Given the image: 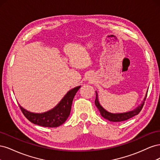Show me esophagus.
Wrapping results in <instances>:
<instances>
[{
  "mask_svg": "<svg viewBox=\"0 0 160 160\" xmlns=\"http://www.w3.org/2000/svg\"><path fill=\"white\" fill-rule=\"evenodd\" d=\"M91 77H92V75H89V77H88V80H89V81H91V80L92 79Z\"/></svg>",
  "mask_w": 160,
  "mask_h": 160,
  "instance_id": "esophagus-1",
  "label": "esophagus"
}]
</instances>
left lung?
<instances>
[{"label":"left lung","instance_id":"left-lung-1","mask_svg":"<svg viewBox=\"0 0 160 160\" xmlns=\"http://www.w3.org/2000/svg\"><path fill=\"white\" fill-rule=\"evenodd\" d=\"M95 93H96V98H95V104L96 105V107L98 108L99 111H100L101 115L102 116L103 118H104L105 119L110 121V122H123V121L128 120L130 118H133V116L138 115L140 112V111H141V110L143 108V106L144 105L145 100H146V99L148 91H147V93H146V96H145L142 103L140 105H139L136 109H135L133 111H129V112L122 113H112L109 112V111H108L107 110H105L102 107V106L101 105V104L99 102L98 94V92H97V91H95Z\"/></svg>","mask_w":160,"mask_h":160}]
</instances>
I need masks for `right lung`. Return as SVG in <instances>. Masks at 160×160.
<instances>
[{"mask_svg":"<svg viewBox=\"0 0 160 160\" xmlns=\"http://www.w3.org/2000/svg\"><path fill=\"white\" fill-rule=\"evenodd\" d=\"M80 88L81 86H77L69 91L57 106L45 113L30 112L21 107L20 104H18L19 108L26 118L34 124L47 128L59 127L69 116L72 100Z\"/></svg>","mask_w":160,"mask_h":160,"instance_id":"add662e5","label":"right lung"}]
</instances>
